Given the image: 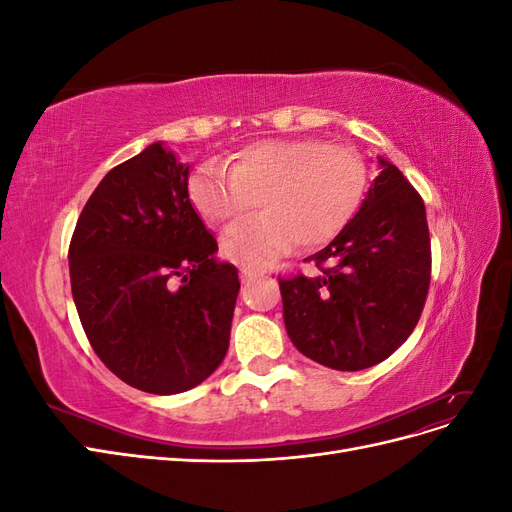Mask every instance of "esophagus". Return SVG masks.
Masks as SVG:
<instances>
[{"label": "esophagus", "mask_w": 512, "mask_h": 512, "mask_svg": "<svg viewBox=\"0 0 512 512\" xmlns=\"http://www.w3.org/2000/svg\"><path fill=\"white\" fill-rule=\"evenodd\" d=\"M262 275H265V271L250 269V267H243V269H241V280H243V282H252V280H256V277H262Z\"/></svg>", "instance_id": "esophagus-1"}]
</instances>
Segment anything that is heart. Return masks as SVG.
<instances>
[{"label":"heart","instance_id":"1","mask_svg":"<svg viewBox=\"0 0 512 512\" xmlns=\"http://www.w3.org/2000/svg\"><path fill=\"white\" fill-rule=\"evenodd\" d=\"M367 190V164L346 145L309 138L258 141L239 149L230 166L194 170L188 192L200 218L230 226L262 207L258 220L228 230L222 252L258 269L299 241L305 250L327 245L352 222Z\"/></svg>","mask_w":512,"mask_h":512}]
</instances>
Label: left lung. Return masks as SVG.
<instances>
[{
	"label": "left lung",
	"instance_id": "left-lung-1",
	"mask_svg": "<svg viewBox=\"0 0 512 512\" xmlns=\"http://www.w3.org/2000/svg\"><path fill=\"white\" fill-rule=\"evenodd\" d=\"M344 232L309 256L316 277H280L284 324L307 359L339 371L382 363L421 318L431 280L423 198L389 160Z\"/></svg>",
	"mask_w": 512,
	"mask_h": 512
}]
</instances>
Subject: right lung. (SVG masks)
I'll return each mask as SVG.
<instances>
[{
	"mask_svg": "<svg viewBox=\"0 0 512 512\" xmlns=\"http://www.w3.org/2000/svg\"><path fill=\"white\" fill-rule=\"evenodd\" d=\"M188 177L190 164L151 143L104 175L68 252L91 348L117 378L153 395L190 391L220 367L241 288L235 265L215 258Z\"/></svg>",
	"mask_w": 512,
	"mask_h": 512,
	"instance_id": "obj_1",
	"label": "right lung"
}]
</instances>
